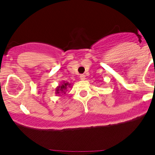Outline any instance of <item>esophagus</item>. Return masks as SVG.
I'll use <instances>...</instances> for the list:
<instances>
[{"label": "esophagus", "mask_w": 155, "mask_h": 155, "mask_svg": "<svg viewBox=\"0 0 155 155\" xmlns=\"http://www.w3.org/2000/svg\"><path fill=\"white\" fill-rule=\"evenodd\" d=\"M79 77H80V79H81V80H84L86 76H85V75H84V74H81Z\"/></svg>", "instance_id": "obj_1"}]
</instances>
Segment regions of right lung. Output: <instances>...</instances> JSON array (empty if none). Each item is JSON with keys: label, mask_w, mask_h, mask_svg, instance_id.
Masks as SVG:
<instances>
[{"label": "right lung", "mask_w": 155, "mask_h": 155, "mask_svg": "<svg viewBox=\"0 0 155 155\" xmlns=\"http://www.w3.org/2000/svg\"><path fill=\"white\" fill-rule=\"evenodd\" d=\"M68 87H71V84L68 82H65L63 81L61 84V85H58L55 89V94H65L66 92L67 89Z\"/></svg>", "instance_id": "right-lung-1"}]
</instances>
